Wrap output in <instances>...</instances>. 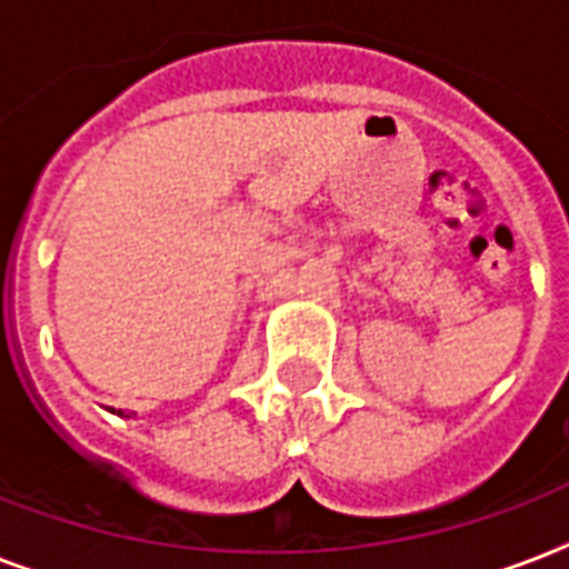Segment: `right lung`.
I'll use <instances>...</instances> for the list:
<instances>
[{
    "instance_id": "right-lung-1",
    "label": "right lung",
    "mask_w": 569,
    "mask_h": 569,
    "mask_svg": "<svg viewBox=\"0 0 569 569\" xmlns=\"http://www.w3.org/2000/svg\"><path fill=\"white\" fill-rule=\"evenodd\" d=\"M118 416H123V413H120V410H118Z\"/></svg>"
}]
</instances>
